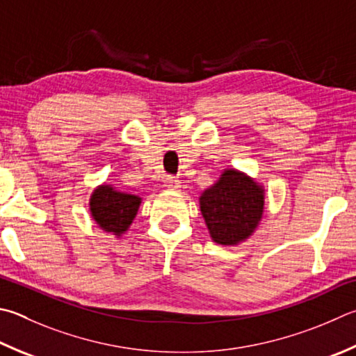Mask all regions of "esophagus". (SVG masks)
Instances as JSON below:
<instances>
[{"label": "esophagus", "instance_id": "esophagus-1", "mask_svg": "<svg viewBox=\"0 0 356 356\" xmlns=\"http://www.w3.org/2000/svg\"><path fill=\"white\" fill-rule=\"evenodd\" d=\"M165 186H166V188H170V190L177 191V190L180 188V182H179V179H176V177H166V180H165Z\"/></svg>", "mask_w": 356, "mask_h": 356}]
</instances>
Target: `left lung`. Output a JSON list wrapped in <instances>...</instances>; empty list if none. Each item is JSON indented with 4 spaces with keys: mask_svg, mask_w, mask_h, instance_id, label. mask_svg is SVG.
<instances>
[{
    "mask_svg": "<svg viewBox=\"0 0 356 356\" xmlns=\"http://www.w3.org/2000/svg\"><path fill=\"white\" fill-rule=\"evenodd\" d=\"M264 186L235 168L221 176L199 196V209L211 240L236 245L254 235L264 213Z\"/></svg>",
    "mask_w": 356,
    "mask_h": 356,
    "instance_id": "obj_1",
    "label": "left lung"
}]
</instances>
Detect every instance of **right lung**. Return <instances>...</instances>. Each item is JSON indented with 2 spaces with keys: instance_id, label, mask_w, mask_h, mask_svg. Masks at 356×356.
<instances>
[{
  "instance_id": "1",
  "label": "right lung",
  "mask_w": 356,
  "mask_h": 356,
  "mask_svg": "<svg viewBox=\"0 0 356 356\" xmlns=\"http://www.w3.org/2000/svg\"><path fill=\"white\" fill-rule=\"evenodd\" d=\"M141 200L140 196L116 190L111 184H101L90 195L88 210L102 232L121 238L137 216Z\"/></svg>"
}]
</instances>
